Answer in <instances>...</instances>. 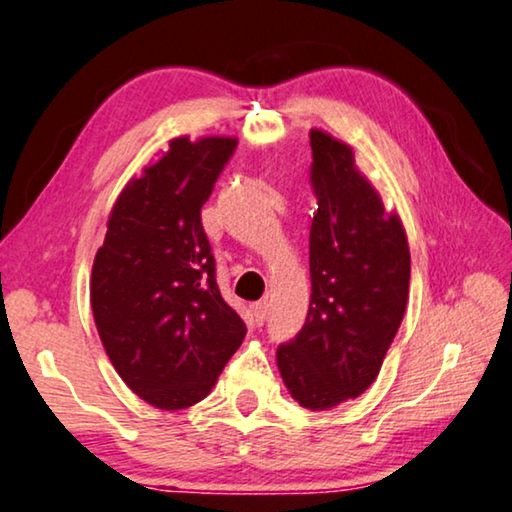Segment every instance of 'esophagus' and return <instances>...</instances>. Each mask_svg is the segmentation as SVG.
Here are the masks:
<instances>
[{
	"mask_svg": "<svg viewBox=\"0 0 512 512\" xmlns=\"http://www.w3.org/2000/svg\"><path fill=\"white\" fill-rule=\"evenodd\" d=\"M253 316H255L257 326H264L266 316H269V303H257V305L253 307Z\"/></svg>",
	"mask_w": 512,
	"mask_h": 512,
	"instance_id": "1",
	"label": "esophagus"
}]
</instances>
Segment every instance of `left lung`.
I'll use <instances>...</instances> for the list:
<instances>
[{"mask_svg": "<svg viewBox=\"0 0 512 512\" xmlns=\"http://www.w3.org/2000/svg\"><path fill=\"white\" fill-rule=\"evenodd\" d=\"M312 300L305 326L278 346L289 394L307 410L360 396L383 367L410 287V248L401 218L387 214L355 168L353 150L321 129L310 132Z\"/></svg>", "mask_w": 512, "mask_h": 512, "instance_id": "1", "label": "left lung"}]
</instances>
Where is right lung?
<instances>
[{
    "instance_id": "right-lung-1",
    "label": "right lung",
    "mask_w": 512,
    "mask_h": 512,
    "mask_svg": "<svg viewBox=\"0 0 512 512\" xmlns=\"http://www.w3.org/2000/svg\"><path fill=\"white\" fill-rule=\"evenodd\" d=\"M237 139H173L111 209L91 275L95 326L134 394L182 410L212 392L246 323L216 285L200 209Z\"/></svg>"
}]
</instances>
